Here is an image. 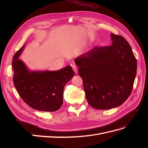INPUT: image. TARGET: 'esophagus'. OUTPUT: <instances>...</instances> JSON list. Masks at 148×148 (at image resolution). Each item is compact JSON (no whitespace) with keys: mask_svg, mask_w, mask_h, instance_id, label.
Returning <instances> with one entry per match:
<instances>
[{"mask_svg":"<svg viewBox=\"0 0 148 148\" xmlns=\"http://www.w3.org/2000/svg\"><path fill=\"white\" fill-rule=\"evenodd\" d=\"M71 66H72V69H73V70L76 73H77V72H78V67H77V66L76 65H71Z\"/></svg>","mask_w":148,"mask_h":148,"instance_id":"esophagus-1","label":"esophagus"}]
</instances>
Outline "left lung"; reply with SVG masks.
<instances>
[{
  "instance_id": "8db88e82",
  "label": "left lung",
  "mask_w": 148,
  "mask_h": 148,
  "mask_svg": "<svg viewBox=\"0 0 148 148\" xmlns=\"http://www.w3.org/2000/svg\"><path fill=\"white\" fill-rule=\"evenodd\" d=\"M110 36L111 46L95 47L75 60L88 102L99 110L122 105L130 95L136 75L129 43L121 36Z\"/></svg>"
}]
</instances>
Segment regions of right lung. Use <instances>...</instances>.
<instances>
[{
  "mask_svg": "<svg viewBox=\"0 0 148 148\" xmlns=\"http://www.w3.org/2000/svg\"><path fill=\"white\" fill-rule=\"evenodd\" d=\"M25 45L12 59L13 82L23 101L35 110L55 112L63 104L64 89L73 77L71 66L57 71H31L18 58Z\"/></svg>",
  "mask_w": 148,
  "mask_h": 148,
  "instance_id": "1",
  "label": "right lung"
}]
</instances>
